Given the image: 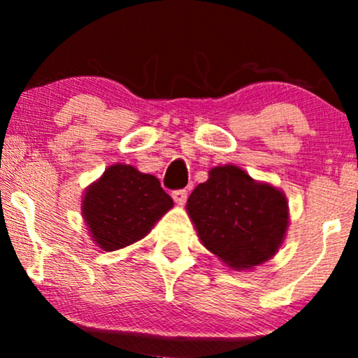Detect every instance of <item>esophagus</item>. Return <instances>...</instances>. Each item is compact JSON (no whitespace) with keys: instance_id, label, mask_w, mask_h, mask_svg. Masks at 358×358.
<instances>
[{"instance_id":"1","label":"esophagus","mask_w":358,"mask_h":358,"mask_svg":"<svg viewBox=\"0 0 358 358\" xmlns=\"http://www.w3.org/2000/svg\"><path fill=\"white\" fill-rule=\"evenodd\" d=\"M171 196H173V200L178 205H183L185 202H187V196H188V192L185 190V188H180V190H175L173 193H171Z\"/></svg>"}]
</instances>
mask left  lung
<instances>
[{
    "mask_svg": "<svg viewBox=\"0 0 358 358\" xmlns=\"http://www.w3.org/2000/svg\"><path fill=\"white\" fill-rule=\"evenodd\" d=\"M187 210L205 248L237 269L273 257L287 227L285 195L232 165L210 170L192 192Z\"/></svg>",
    "mask_w": 358,
    "mask_h": 358,
    "instance_id": "1",
    "label": "left lung"
}]
</instances>
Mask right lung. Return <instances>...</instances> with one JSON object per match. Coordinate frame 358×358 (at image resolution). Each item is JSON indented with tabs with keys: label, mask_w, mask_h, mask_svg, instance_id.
<instances>
[{
	"label": "right lung",
	"mask_w": 358,
	"mask_h": 358,
	"mask_svg": "<svg viewBox=\"0 0 358 358\" xmlns=\"http://www.w3.org/2000/svg\"><path fill=\"white\" fill-rule=\"evenodd\" d=\"M94 241L104 250H116L146 236L173 200L153 175L129 165L109 166L82 202Z\"/></svg>",
	"instance_id": "add662e5"
}]
</instances>
